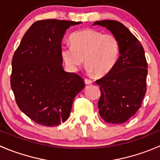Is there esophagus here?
<instances>
[{
	"instance_id": "esophagus-1",
	"label": "esophagus",
	"mask_w": 160,
	"mask_h": 160,
	"mask_svg": "<svg viewBox=\"0 0 160 160\" xmlns=\"http://www.w3.org/2000/svg\"><path fill=\"white\" fill-rule=\"evenodd\" d=\"M84 82L86 84H91V83H92L93 81L89 78H84Z\"/></svg>"
}]
</instances>
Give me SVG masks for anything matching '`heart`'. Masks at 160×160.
Wrapping results in <instances>:
<instances>
[{
    "label": "heart",
    "instance_id": "b5f03b06",
    "mask_svg": "<svg viewBox=\"0 0 160 160\" xmlns=\"http://www.w3.org/2000/svg\"><path fill=\"white\" fill-rule=\"evenodd\" d=\"M71 45L61 48V55L66 66L77 70L85 63L90 72L105 76L112 70L119 53V44L116 36L103 33L94 29L77 31L70 37Z\"/></svg>",
    "mask_w": 160,
    "mask_h": 160
}]
</instances>
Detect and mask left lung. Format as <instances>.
I'll list each match as a JSON object with an SVG mask.
<instances>
[{"instance_id": "1", "label": "left lung", "mask_w": 160, "mask_h": 160, "mask_svg": "<svg viewBox=\"0 0 160 160\" xmlns=\"http://www.w3.org/2000/svg\"><path fill=\"white\" fill-rule=\"evenodd\" d=\"M107 28L118 39L119 57L108 73L95 83L100 87L98 107L106 123L120 124L142 107L146 92L148 64L140 41L123 24L115 20L93 24Z\"/></svg>"}]
</instances>
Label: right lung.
Masks as SVG:
<instances>
[{"label":"right lung","mask_w":160,"mask_h":160,"mask_svg":"<svg viewBox=\"0 0 160 160\" xmlns=\"http://www.w3.org/2000/svg\"><path fill=\"white\" fill-rule=\"evenodd\" d=\"M81 22H35L22 39L12 61L11 88L17 105L32 121L45 127L65 122L76 95L84 88L80 75L65 72L61 55L66 29Z\"/></svg>","instance_id":"obj_1"}]
</instances>
